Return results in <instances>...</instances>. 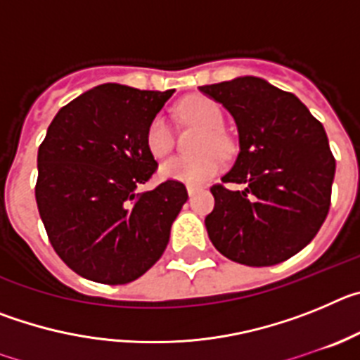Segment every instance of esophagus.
I'll list each match as a JSON object with an SVG mask.
<instances>
[{
	"label": "esophagus",
	"instance_id": "esophagus-1",
	"mask_svg": "<svg viewBox=\"0 0 360 360\" xmlns=\"http://www.w3.org/2000/svg\"><path fill=\"white\" fill-rule=\"evenodd\" d=\"M196 193H198V187H193V186H187V195L191 196V198H193V196L196 195Z\"/></svg>",
	"mask_w": 360,
	"mask_h": 360
}]
</instances>
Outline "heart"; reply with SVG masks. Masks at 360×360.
Listing matches in <instances>:
<instances>
[{"label":"heart","mask_w":360,"mask_h":360,"mask_svg":"<svg viewBox=\"0 0 360 360\" xmlns=\"http://www.w3.org/2000/svg\"><path fill=\"white\" fill-rule=\"evenodd\" d=\"M178 115L187 122L198 124L203 128L200 141L196 144L198 155L193 157H171L160 165V176L164 180H174L187 186H202L211 180L221 167V158L218 151H227L229 144L224 136V110L212 98L203 95H193L184 98L176 108ZM146 148L155 158L165 157L173 148V131L169 120L164 115H155L146 129ZM217 151L214 152V149Z\"/></svg>","instance_id":"1"}]
</instances>
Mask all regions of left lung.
Masks as SVG:
<instances>
[{"label": "left lung", "instance_id": "obj_1", "mask_svg": "<svg viewBox=\"0 0 360 360\" xmlns=\"http://www.w3.org/2000/svg\"><path fill=\"white\" fill-rule=\"evenodd\" d=\"M234 117L240 153L211 187L209 240L232 262L269 266L304 249L328 214L335 158L323 124L294 94L245 75L200 86Z\"/></svg>", "mask_w": 360, "mask_h": 360}]
</instances>
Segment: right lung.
Wrapping results in <instances>:
<instances>
[{"label":"right lung","instance_id":"1","mask_svg":"<svg viewBox=\"0 0 360 360\" xmlns=\"http://www.w3.org/2000/svg\"><path fill=\"white\" fill-rule=\"evenodd\" d=\"M173 91L108 82L73 98L49 126L37 151V209L53 250L82 278L135 281L167 247L186 186L136 187L157 171L146 129Z\"/></svg>","mask_w":360,"mask_h":360}]
</instances>
